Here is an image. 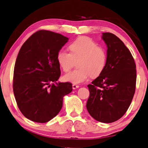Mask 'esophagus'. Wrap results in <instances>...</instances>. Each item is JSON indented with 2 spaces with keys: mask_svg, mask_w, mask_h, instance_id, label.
Returning <instances> with one entry per match:
<instances>
[{
  "mask_svg": "<svg viewBox=\"0 0 148 148\" xmlns=\"http://www.w3.org/2000/svg\"><path fill=\"white\" fill-rule=\"evenodd\" d=\"M79 85H77L76 84H72V88L73 89H76V88H79Z\"/></svg>",
  "mask_w": 148,
  "mask_h": 148,
  "instance_id": "esophagus-1",
  "label": "esophagus"
}]
</instances>
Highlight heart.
<instances>
[{
    "label": "heart",
    "mask_w": 148,
    "mask_h": 148,
    "mask_svg": "<svg viewBox=\"0 0 148 148\" xmlns=\"http://www.w3.org/2000/svg\"><path fill=\"white\" fill-rule=\"evenodd\" d=\"M70 53L60 49L56 59L64 72H68L77 61L78 69L64 75L63 78L66 82L80 84L88 80L89 76H99L105 69L107 56L106 51L88 37H80L70 43Z\"/></svg>",
    "instance_id": "b5f03b06"
}]
</instances>
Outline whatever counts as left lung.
Returning <instances> with one entry per match:
<instances>
[{
  "instance_id": "left-lung-1",
  "label": "left lung",
  "mask_w": 148,
  "mask_h": 148,
  "mask_svg": "<svg viewBox=\"0 0 148 148\" xmlns=\"http://www.w3.org/2000/svg\"><path fill=\"white\" fill-rule=\"evenodd\" d=\"M107 47V64L103 72L88 84L86 109L98 121L113 123L124 115L136 91V66L127 47L111 33H103Z\"/></svg>"
}]
</instances>
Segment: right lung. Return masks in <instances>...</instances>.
Masks as SVG:
<instances>
[{"label": "right lung", "mask_w": 148, "mask_h": 148, "mask_svg": "<svg viewBox=\"0 0 148 148\" xmlns=\"http://www.w3.org/2000/svg\"><path fill=\"white\" fill-rule=\"evenodd\" d=\"M68 39L40 30L21 47L14 68L13 92L21 112L32 121L52 119L62 109L63 97L72 92L71 83L56 82L61 74L56 56Z\"/></svg>", "instance_id": "1"}]
</instances>
